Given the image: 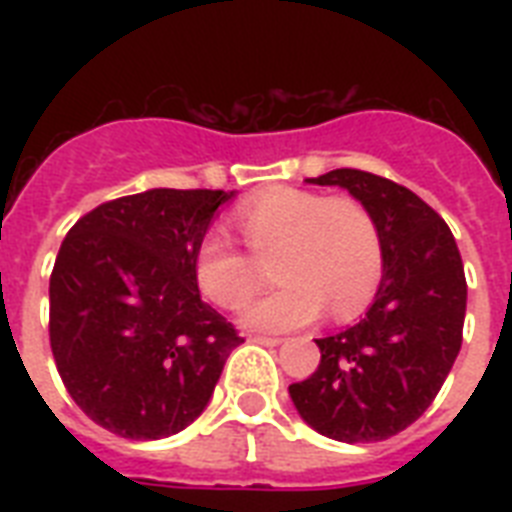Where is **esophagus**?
<instances>
[{
	"label": "esophagus",
	"instance_id": "34e87169",
	"mask_svg": "<svg viewBox=\"0 0 512 512\" xmlns=\"http://www.w3.org/2000/svg\"><path fill=\"white\" fill-rule=\"evenodd\" d=\"M252 342H257V345H268V348H273V345H279L281 337H268V335H252L249 337Z\"/></svg>",
	"mask_w": 512,
	"mask_h": 512
}]
</instances>
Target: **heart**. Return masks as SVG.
Here are the masks:
<instances>
[{"mask_svg": "<svg viewBox=\"0 0 512 512\" xmlns=\"http://www.w3.org/2000/svg\"><path fill=\"white\" fill-rule=\"evenodd\" d=\"M236 228L247 252L223 233H207L193 257V281L209 303L236 311L255 295L263 265L273 264L279 287L247 305L249 329L303 327L364 311L382 281L385 247L372 209L353 196H327L305 188H268L236 209Z\"/></svg>", "mask_w": 512, "mask_h": 512, "instance_id": "b5f03b06", "label": "heart"}]
</instances>
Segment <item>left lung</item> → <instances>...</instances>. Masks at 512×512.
Listing matches in <instances>:
<instances>
[{"label": "left lung", "instance_id": "left-lung-1", "mask_svg": "<svg viewBox=\"0 0 512 512\" xmlns=\"http://www.w3.org/2000/svg\"><path fill=\"white\" fill-rule=\"evenodd\" d=\"M308 183L340 185L372 209L385 268L364 319L316 340L319 369L292 382L289 396L321 436L385 441L420 420L460 353L468 305L460 249L436 209L388 177L332 170Z\"/></svg>", "mask_w": 512, "mask_h": 512}]
</instances>
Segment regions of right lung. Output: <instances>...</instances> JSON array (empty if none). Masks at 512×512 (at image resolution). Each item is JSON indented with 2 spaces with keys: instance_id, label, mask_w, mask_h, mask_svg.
Masks as SVG:
<instances>
[{
  "instance_id": "right-lung-1",
  "label": "right lung",
  "mask_w": 512,
  "mask_h": 512,
  "mask_svg": "<svg viewBox=\"0 0 512 512\" xmlns=\"http://www.w3.org/2000/svg\"><path fill=\"white\" fill-rule=\"evenodd\" d=\"M233 191L151 188L76 220L50 276V348L92 422L132 441L180 433L244 337L201 300L193 257Z\"/></svg>"
}]
</instances>
